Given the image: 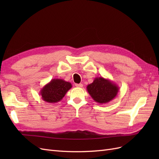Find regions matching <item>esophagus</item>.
<instances>
[{"label": "esophagus", "instance_id": "34e87169", "mask_svg": "<svg viewBox=\"0 0 159 159\" xmlns=\"http://www.w3.org/2000/svg\"><path fill=\"white\" fill-rule=\"evenodd\" d=\"M75 86H76V87H78V88H82L83 87V84H76Z\"/></svg>", "mask_w": 159, "mask_h": 159}]
</instances>
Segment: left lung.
<instances>
[{
    "label": "left lung",
    "instance_id": "8db88e82",
    "mask_svg": "<svg viewBox=\"0 0 159 159\" xmlns=\"http://www.w3.org/2000/svg\"><path fill=\"white\" fill-rule=\"evenodd\" d=\"M87 90L92 99L100 104L109 103L117 95L119 88L113 81L103 77H97L88 85Z\"/></svg>",
    "mask_w": 159,
    "mask_h": 159
}]
</instances>
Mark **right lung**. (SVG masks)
<instances>
[{"instance_id": "add662e5", "label": "right lung", "mask_w": 159, "mask_h": 159, "mask_svg": "<svg viewBox=\"0 0 159 159\" xmlns=\"http://www.w3.org/2000/svg\"><path fill=\"white\" fill-rule=\"evenodd\" d=\"M71 87V84L68 81L62 79H52L40 89V94L44 102L55 103L60 102Z\"/></svg>"}]
</instances>
